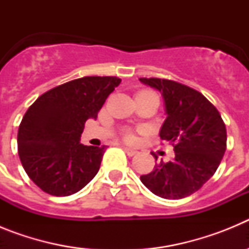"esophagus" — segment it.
Masks as SVG:
<instances>
[{
	"instance_id": "obj_1",
	"label": "esophagus",
	"mask_w": 249,
	"mask_h": 249,
	"mask_svg": "<svg viewBox=\"0 0 249 249\" xmlns=\"http://www.w3.org/2000/svg\"><path fill=\"white\" fill-rule=\"evenodd\" d=\"M124 152L127 153V156H129V157H132V156H136L138 153L136 149L133 148H129V147H124Z\"/></svg>"
}]
</instances>
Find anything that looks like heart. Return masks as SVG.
Returning a JSON list of instances; mask_svg holds the SVG:
<instances>
[{
    "instance_id": "heart-1",
    "label": "heart",
    "mask_w": 249,
    "mask_h": 249,
    "mask_svg": "<svg viewBox=\"0 0 249 249\" xmlns=\"http://www.w3.org/2000/svg\"><path fill=\"white\" fill-rule=\"evenodd\" d=\"M148 92H151V91H148ZM124 137H126V140H128V141L133 140V135H132L131 132H126V135H124Z\"/></svg>"
}]
</instances>
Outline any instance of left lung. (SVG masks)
I'll use <instances>...</instances> for the list:
<instances>
[{"label":"left lung","mask_w":249,"mask_h":249,"mask_svg":"<svg viewBox=\"0 0 249 249\" xmlns=\"http://www.w3.org/2000/svg\"><path fill=\"white\" fill-rule=\"evenodd\" d=\"M140 81L163 96L167 118L160 137L175 151L172 160L156 163L151 173L141 176V181L162 198L188 197L218 168L227 147L226 124L201 92L171 80L143 77ZM153 157L157 160V156Z\"/></svg>","instance_id":"obj_1"}]
</instances>
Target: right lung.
Returning a JSON list of instances; mask_svg holds the SVG:
<instances>
[{
    "label": "right lung",
    "instance_id": "right-lung-1",
    "mask_svg": "<svg viewBox=\"0 0 249 249\" xmlns=\"http://www.w3.org/2000/svg\"><path fill=\"white\" fill-rule=\"evenodd\" d=\"M120 83L113 76L82 77L45 92L30 106L17 135L18 156L43 192L73 195L97 175L106 146H83L81 135Z\"/></svg>",
    "mask_w": 249,
    "mask_h": 249
}]
</instances>
